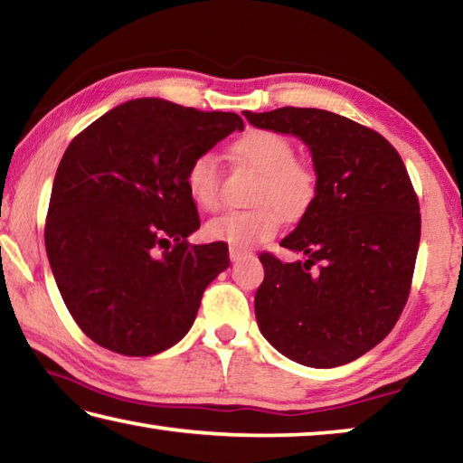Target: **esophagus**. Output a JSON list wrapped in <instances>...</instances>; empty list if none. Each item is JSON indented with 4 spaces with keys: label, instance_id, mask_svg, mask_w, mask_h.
Segmentation results:
<instances>
[{
    "label": "esophagus",
    "instance_id": "obj_1",
    "mask_svg": "<svg viewBox=\"0 0 463 463\" xmlns=\"http://www.w3.org/2000/svg\"><path fill=\"white\" fill-rule=\"evenodd\" d=\"M245 253H247V250L242 249V247H237V245H231V249H229V257H231L232 261H234V260H239V257H241V255H245Z\"/></svg>",
    "mask_w": 463,
    "mask_h": 463
}]
</instances>
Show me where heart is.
Masks as SVG:
<instances>
[{"mask_svg":"<svg viewBox=\"0 0 463 463\" xmlns=\"http://www.w3.org/2000/svg\"><path fill=\"white\" fill-rule=\"evenodd\" d=\"M241 165L257 171L250 190L253 208L226 210L203 226L208 239L231 245H257L276 237L281 216L296 221L312 206L318 192V175L308 161L296 156L286 135L273 130H249L232 145ZM185 187L202 210H216L222 202V165L216 153L195 155L185 169Z\"/></svg>","mask_w":463,"mask_h":463,"instance_id":"obj_1","label":"heart"}]
</instances>
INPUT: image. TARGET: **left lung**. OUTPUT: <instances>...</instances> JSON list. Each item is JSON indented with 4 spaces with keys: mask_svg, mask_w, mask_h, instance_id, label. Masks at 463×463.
I'll list each match as a JSON object with an SVG mask.
<instances>
[{
    "mask_svg": "<svg viewBox=\"0 0 463 463\" xmlns=\"http://www.w3.org/2000/svg\"><path fill=\"white\" fill-rule=\"evenodd\" d=\"M257 128L310 146L318 192L279 242L304 261L260 255L255 317L279 354L308 367L349 364L394 328L411 294L420 210L401 155L380 132L317 108L245 112Z\"/></svg>",
    "mask_w": 463,
    "mask_h": 463,
    "instance_id": "8db88e82",
    "label": "left lung"
}]
</instances>
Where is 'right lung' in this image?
I'll return each mask as SVG.
<instances>
[{
    "instance_id": "add662e5",
    "label": "right lung",
    "mask_w": 463,
    "mask_h": 463,
    "mask_svg": "<svg viewBox=\"0 0 463 463\" xmlns=\"http://www.w3.org/2000/svg\"><path fill=\"white\" fill-rule=\"evenodd\" d=\"M242 128L239 114L143 98L109 109L67 146L44 245L62 302L99 347L146 357L190 331L229 249L187 242L200 216L185 169Z\"/></svg>"
}]
</instances>
